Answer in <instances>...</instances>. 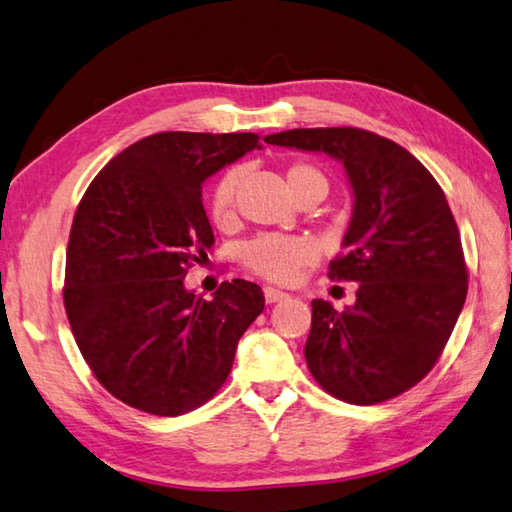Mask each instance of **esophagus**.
<instances>
[{"label":"esophagus","mask_w":512,"mask_h":512,"mask_svg":"<svg viewBox=\"0 0 512 512\" xmlns=\"http://www.w3.org/2000/svg\"><path fill=\"white\" fill-rule=\"evenodd\" d=\"M263 293H265V300H267L269 304H274V302H282V300H287V298H289V295H287L285 291L274 289V287H265V289H263Z\"/></svg>","instance_id":"obj_1"}]
</instances>
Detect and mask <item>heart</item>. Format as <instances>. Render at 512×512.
I'll use <instances>...</instances> for the list:
<instances>
[{"mask_svg":"<svg viewBox=\"0 0 512 512\" xmlns=\"http://www.w3.org/2000/svg\"><path fill=\"white\" fill-rule=\"evenodd\" d=\"M287 186L291 195L298 199L304 192L311 190H328V181L320 168L306 162H295L287 168ZM241 173L236 168L223 173L217 184L210 192V219L217 225H227L234 219L236 206V190ZM315 258V247L311 241L302 236H287V234H263L256 236L243 247V263L254 271L274 282H291L295 274L309 265Z\"/></svg>","mask_w":512,"mask_h":512,"instance_id":"obj_1","label":"heart"}]
</instances>
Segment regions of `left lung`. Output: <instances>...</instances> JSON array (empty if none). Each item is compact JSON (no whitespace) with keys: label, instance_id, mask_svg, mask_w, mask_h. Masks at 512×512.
Returning <instances> with one entry per match:
<instances>
[{"label":"left lung","instance_id":"obj_1","mask_svg":"<svg viewBox=\"0 0 512 512\" xmlns=\"http://www.w3.org/2000/svg\"><path fill=\"white\" fill-rule=\"evenodd\" d=\"M265 142L337 157L355 190L346 252L328 278L357 282V302L344 311L311 302L304 357L313 379L352 405L414 388L440 359L469 289L445 192L410 151L366 129H293Z\"/></svg>","mask_w":512,"mask_h":512}]
</instances>
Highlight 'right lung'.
Wrapping results in <instances>:
<instances>
[{"label":"right lung","instance_id":"add662e5","mask_svg":"<svg viewBox=\"0 0 512 512\" xmlns=\"http://www.w3.org/2000/svg\"><path fill=\"white\" fill-rule=\"evenodd\" d=\"M256 133L164 131L131 144L78 203L65 254L63 304L76 346L118 401L181 416L217 394L236 344L265 309L236 278L210 302L186 291L188 269L212 247L206 177L252 149Z\"/></svg>","mask_w":512,"mask_h":512}]
</instances>
